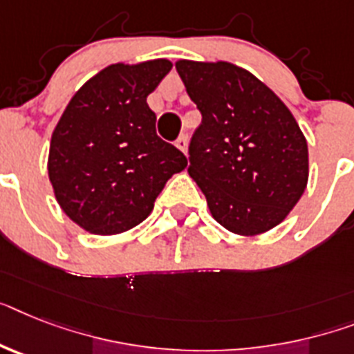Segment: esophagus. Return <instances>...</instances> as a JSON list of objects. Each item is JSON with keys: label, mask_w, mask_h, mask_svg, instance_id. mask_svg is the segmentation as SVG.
I'll list each match as a JSON object with an SVG mask.
<instances>
[{"label": "esophagus", "mask_w": 354, "mask_h": 354, "mask_svg": "<svg viewBox=\"0 0 354 354\" xmlns=\"http://www.w3.org/2000/svg\"><path fill=\"white\" fill-rule=\"evenodd\" d=\"M175 146H177L180 151H184V153H186V150H188V137L180 136L179 139L175 141Z\"/></svg>", "instance_id": "1"}]
</instances>
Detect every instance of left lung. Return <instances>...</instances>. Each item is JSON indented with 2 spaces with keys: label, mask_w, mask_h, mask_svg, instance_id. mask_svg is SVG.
Segmentation results:
<instances>
[{
  "label": "left lung",
  "mask_w": 354,
  "mask_h": 354,
  "mask_svg": "<svg viewBox=\"0 0 354 354\" xmlns=\"http://www.w3.org/2000/svg\"><path fill=\"white\" fill-rule=\"evenodd\" d=\"M175 68L203 122L189 142V177L227 232L279 226L308 186V141L280 97L227 61L179 59Z\"/></svg>",
  "instance_id": "left-lung-1"
}]
</instances>
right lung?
<instances>
[{
  "label": "right lung",
  "mask_w": 354,
  "mask_h": 354,
  "mask_svg": "<svg viewBox=\"0 0 354 354\" xmlns=\"http://www.w3.org/2000/svg\"><path fill=\"white\" fill-rule=\"evenodd\" d=\"M168 59L115 63L90 77L52 131L48 179L61 209L95 235L142 223L188 160L156 133L146 97L171 70Z\"/></svg>",
  "instance_id": "1"
}]
</instances>
